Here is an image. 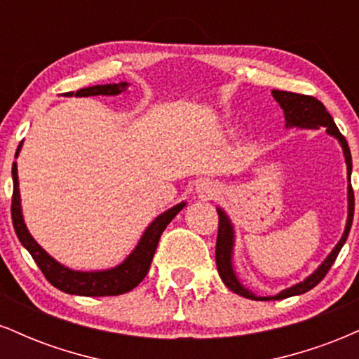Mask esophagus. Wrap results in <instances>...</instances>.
<instances>
[{"label": "esophagus", "instance_id": "obj_1", "mask_svg": "<svg viewBox=\"0 0 359 359\" xmlns=\"http://www.w3.org/2000/svg\"><path fill=\"white\" fill-rule=\"evenodd\" d=\"M196 192H197V197H199V199H203V201L212 199V197L217 194V185L209 179L201 180V182L197 184Z\"/></svg>", "mask_w": 359, "mask_h": 359}]
</instances>
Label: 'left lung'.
<instances>
[{
  "label": "left lung",
  "mask_w": 359,
  "mask_h": 359,
  "mask_svg": "<svg viewBox=\"0 0 359 359\" xmlns=\"http://www.w3.org/2000/svg\"><path fill=\"white\" fill-rule=\"evenodd\" d=\"M275 101L278 102L280 108L283 109V114H285V126L287 128H311V130H319L320 126L325 128L331 137L337 138V142L343 147V154L346 158V165H348V180L351 182V151H349L348 142L341 135V131L337 130L334 119H332L331 114L327 113L324 108V104L319 100L312 96H306V94H295V93H287V90H271ZM217 214H219V228H217V241H216V265L217 271H219V277L224 285L233 290L234 294L241 295V297L251 299V300H280L287 297H294V295L306 294V292L314 288L317 283L323 280L327 271L331 270L332 263L336 262L337 255H339L341 248L348 240L349 229H351L353 224V216H354V194L351 184L348 185V221H346V228L343 236L337 245L332 248L329 257L324 259L319 265L314 273L309 275V277L304 280V282L295 283V285L285 288L280 294L273 295V297H258L253 292H250L248 288L243 287V283L238 280L236 273H234L233 269V248H234V229L229 217L226 216V212L222 211L221 208H217Z\"/></svg>",
  "instance_id": "1"
}]
</instances>
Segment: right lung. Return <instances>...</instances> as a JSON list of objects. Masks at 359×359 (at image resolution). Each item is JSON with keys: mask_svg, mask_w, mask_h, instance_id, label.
Segmentation results:
<instances>
[{"mask_svg": "<svg viewBox=\"0 0 359 359\" xmlns=\"http://www.w3.org/2000/svg\"><path fill=\"white\" fill-rule=\"evenodd\" d=\"M128 88L126 82H119V84H104V86H93V88L79 89L76 96H116ZM65 96H74V93H67ZM23 142L16 148L15 156H18L20 148ZM11 175H13V197H11V219H13V228L16 236L22 245L30 251L32 258L42 270L45 278L52 283L53 287L59 290L65 292L71 295H84V297H106V295H121L126 292L133 290L135 287L147 277L148 270H150L151 259H154L156 245H158L160 236H162L163 229L167 224L184 209L185 203H180L168 209L145 229L143 236L140 238L137 248L130 253L121 265L114 266L109 270L100 271H79L67 269V266L60 265L57 259H53L50 255L45 251L42 246L34 240L30 233H28L27 224L23 221L22 204H20V189H18V170H16V162L11 168Z\"/></svg>", "mask_w": 359, "mask_h": 359, "instance_id": "1", "label": "right lung"}]
</instances>
